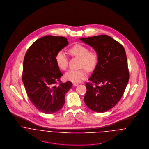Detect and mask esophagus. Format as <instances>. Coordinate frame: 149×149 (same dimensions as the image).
I'll return each instance as SVG.
<instances>
[{
  "label": "esophagus",
  "instance_id": "esophagus-1",
  "mask_svg": "<svg viewBox=\"0 0 149 149\" xmlns=\"http://www.w3.org/2000/svg\"><path fill=\"white\" fill-rule=\"evenodd\" d=\"M78 85H79V84H78V83H73V85H74V86H77Z\"/></svg>",
  "mask_w": 149,
  "mask_h": 149
}]
</instances>
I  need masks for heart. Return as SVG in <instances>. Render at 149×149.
I'll use <instances>...</instances> for the list:
<instances>
[{
	"mask_svg": "<svg viewBox=\"0 0 149 149\" xmlns=\"http://www.w3.org/2000/svg\"><path fill=\"white\" fill-rule=\"evenodd\" d=\"M69 52L72 56L80 58L79 66L81 69L69 70L65 73V78L73 83H80L87 76L85 69L88 71H92L96 66L98 62V55L95 51H89L87 46L80 43L73 45L69 49ZM55 61L60 69L65 70L67 69L68 58L64 51L60 50L56 53Z\"/></svg>",
	"mask_w": 149,
	"mask_h": 149,
	"instance_id": "b5f03b06",
	"label": "heart"
}]
</instances>
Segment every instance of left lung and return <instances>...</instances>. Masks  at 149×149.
<instances>
[{
  "label": "left lung",
  "instance_id": "1",
  "mask_svg": "<svg viewBox=\"0 0 149 149\" xmlns=\"http://www.w3.org/2000/svg\"><path fill=\"white\" fill-rule=\"evenodd\" d=\"M80 39L98 55V63L89 79L92 83L85 84L84 102L93 111L106 112L119 102L127 85L129 71L125 50L107 35Z\"/></svg>",
  "mask_w": 149,
  "mask_h": 149
}]
</instances>
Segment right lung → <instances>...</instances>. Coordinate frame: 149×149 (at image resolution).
Listing matches in <instances>:
<instances>
[{
	"label": "right lung",
	"mask_w": 149,
	"mask_h": 149,
	"mask_svg": "<svg viewBox=\"0 0 149 149\" xmlns=\"http://www.w3.org/2000/svg\"><path fill=\"white\" fill-rule=\"evenodd\" d=\"M68 43L64 37L45 36L33 43L25 54L22 81L30 101L43 113L61 109L65 94L72 86L70 81H60L63 74L55 61L56 53Z\"/></svg>",
	"instance_id": "right-lung-1"
}]
</instances>
